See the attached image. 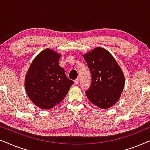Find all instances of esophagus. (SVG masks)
I'll return each instance as SVG.
<instances>
[{"label": "esophagus", "instance_id": "esophagus-1", "mask_svg": "<svg viewBox=\"0 0 150 150\" xmlns=\"http://www.w3.org/2000/svg\"><path fill=\"white\" fill-rule=\"evenodd\" d=\"M74 81H75V84H78V83H79V79H76Z\"/></svg>", "mask_w": 150, "mask_h": 150}]
</instances>
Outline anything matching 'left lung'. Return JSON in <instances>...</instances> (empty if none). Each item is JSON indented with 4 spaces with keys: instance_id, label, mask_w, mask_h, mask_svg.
<instances>
[{
    "instance_id": "1",
    "label": "left lung",
    "mask_w": 150,
    "mask_h": 150,
    "mask_svg": "<svg viewBox=\"0 0 150 150\" xmlns=\"http://www.w3.org/2000/svg\"><path fill=\"white\" fill-rule=\"evenodd\" d=\"M91 71V86L86 91L88 100L96 106L107 109L120 98L125 85L122 70L109 51L97 47L83 55Z\"/></svg>"
}]
</instances>
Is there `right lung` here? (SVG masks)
<instances>
[{
    "label": "right lung",
    "mask_w": 150,
    "mask_h": 150,
    "mask_svg": "<svg viewBox=\"0 0 150 150\" xmlns=\"http://www.w3.org/2000/svg\"><path fill=\"white\" fill-rule=\"evenodd\" d=\"M61 55L45 49L35 57L25 76V91L32 102L42 109H51L64 99L73 81L59 67Z\"/></svg>",
    "instance_id": "1"
}]
</instances>
